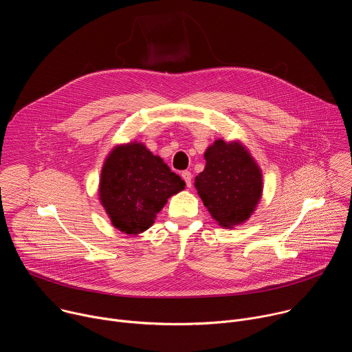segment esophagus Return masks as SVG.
I'll return each mask as SVG.
<instances>
[{"mask_svg": "<svg viewBox=\"0 0 352 352\" xmlns=\"http://www.w3.org/2000/svg\"><path fill=\"white\" fill-rule=\"evenodd\" d=\"M181 177H182V179L185 181L186 186H188V188H192V174H190L189 171H182Z\"/></svg>", "mask_w": 352, "mask_h": 352, "instance_id": "esophagus-1", "label": "esophagus"}]
</instances>
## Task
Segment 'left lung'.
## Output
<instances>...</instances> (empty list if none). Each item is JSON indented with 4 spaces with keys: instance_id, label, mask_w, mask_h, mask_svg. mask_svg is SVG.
Wrapping results in <instances>:
<instances>
[{
    "instance_id": "obj_1",
    "label": "left lung",
    "mask_w": 352,
    "mask_h": 352,
    "mask_svg": "<svg viewBox=\"0 0 352 352\" xmlns=\"http://www.w3.org/2000/svg\"><path fill=\"white\" fill-rule=\"evenodd\" d=\"M206 167L195 188L211 217L222 228L250 218L263 195V173L239 142L217 140L204 152Z\"/></svg>"
}]
</instances>
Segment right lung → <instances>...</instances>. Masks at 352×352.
Masks as SVG:
<instances>
[{
    "instance_id": "obj_1",
    "label": "right lung",
    "mask_w": 352,
    "mask_h": 352,
    "mask_svg": "<svg viewBox=\"0 0 352 352\" xmlns=\"http://www.w3.org/2000/svg\"><path fill=\"white\" fill-rule=\"evenodd\" d=\"M185 182L141 142L117 145L107 155L99 181V200L114 228L127 233L149 229L167 199Z\"/></svg>"
}]
</instances>
